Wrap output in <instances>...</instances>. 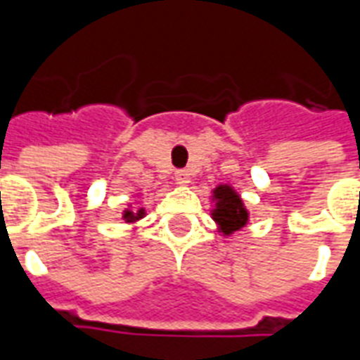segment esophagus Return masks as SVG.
Segmentation results:
<instances>
[{"instance_id":"1","label":"esophagus","mask_w":360,"mask_h":360,"mask_svg":"<svg viewBox=\"0 0 360 360\" xmlns=\"http://www.w3.org/2000/svg\"><path fill=\"white\" fill-rule=\"evenodd\" d=\"M175 181H177L179 185H187L188 181H191V177H188V172H185V169L175 172Z\"/></svg>"}]
</instances>
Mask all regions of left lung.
Wrapping results in <instances>:
<instances>
[{
  "mask_svg": "<svg viewBox=\"0 0 360 360\" xmlns=\"http://www.w3.org/2000/svg\"><path fill=\"white\" fill-rule=\"evenodd\" d=\"M212 200H214V208H212V219L216 221L219 233L224 237L233 235L243 227L249 224V210L245 208L241 195L235 191L231 185H218L212 191Z\"/></svg>",
  "mask_w": 360,
  "mask_h": 360,
  "instance_id": "obj_1",
  "label": "left lung"
}]
</instances>
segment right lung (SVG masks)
Returning a JSON list of instances; mask_svg holds the SVG:
<instances>
[{
	"instance_id": "add662e5",
	"label": "right lung",
	"mask_w": 360,
	"mask_h": 360,
	"mask_svg": "<svg viewBox=\"0 0 360 360\" xmlns=\"http://www.w3.org/2000/svg\"><path fill=\"white\" fill-rule=\"evenodd\" d=\"M146 216V210L144 208H139V210H131V208H127L123 210V219H125L127 224H134V221H139Z\"/></svg>"
}]
</instances>
